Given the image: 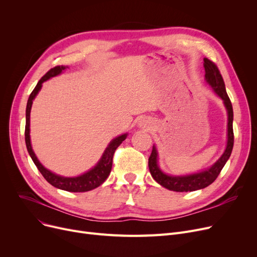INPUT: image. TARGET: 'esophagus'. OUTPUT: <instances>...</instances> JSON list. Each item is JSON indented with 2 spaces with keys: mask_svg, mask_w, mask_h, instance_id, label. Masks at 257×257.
I'll return each instance as SVG.
<instances>
[{
  "mask_svg": "<svg viewBox=\"0 0 257 257\" xmlns=\"http://www.w3.org/2000/svg\"><path fill=\"white\" fill-rule=\"evenodd\" d=\"M149 126V121L148 120H143V121H141V127H144V128H146V127H148Z\"/></svg>",
  "mask_w": 257,
  "mask_h": 257,
  "instance_id": "1",
  "label": "esophagus"
}]
</instances>
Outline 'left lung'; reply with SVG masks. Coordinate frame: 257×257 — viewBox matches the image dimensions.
I'll list each match as a JSON object with an SVG mask.
<instances>
[{
    "label": "left lung",
    "instance_id": "left-lung-1",
    "mask_svg": "<svg viewBox=\"0 0 257 257\" xmlns=\"http://www.w3.org/2000/svg\"><path fill=\"white\" fill-rule=\"evenodd\" d=\"M204 69H205V80L206 82L212 87L213 91L223 100L224 105L227 109L228 113V130H227V146L222 156L218 159L217 163L211 166L209 169L202 171L200 173L185 175V176H172V175H167L161 171L157 164V150L156 147L153 146L152 153L149 157V170L154 180L159 183L161 186H164L170 191L174 192H194L197 190H201L208 185H210L221 173L224 168L227 160L229 159L232 152L233 148V109L232 104L229 99L226 92L225 83L223 77L212 61L207 58H204Z\"/></svg>",
    "mask_w": 257,
    "mask_h": 257
}]
</instances>
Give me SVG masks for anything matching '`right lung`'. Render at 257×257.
Listing matches in <instances>:
<instances>
[{
  "mask_svg": "<svg viewBox=\"0 0 257 257\" xmlns=\"http://www.w3.org/2000/svg\"><path fill=\"white\" fill-rule=\"evenodd\" d=\"M67 69V66L64 65H57L55 67L51 69L44 77H42L38 81V83L36 84L35 88L31 92L30 97L28 99V103H27V108H26V127H25V141H26V146H27V150H28L34 165L38 169V171L42 173L44 178L53 186H55L59 190H63L66 192H72V193H83V192H88L93 190L98 186H100L106 179L109 176V174L111 172L112 168V157L113 154L116 150V148L123 143L126 138H127V133L121 134V136L115 138L110 142V144L108 145L106 148V150L104 151L101 159L99 160V163L94 166L91 170L88 172L80 175L78 177H63L59 176V175H56L52 173L51 171L47 170L42 164L39 163V160L37 159L35 153L33 152L32 146H31V141H30V112H31V107L33 100L35 99L36 94L40 90L43 86V83L48 79L55 77L59 74L62 73Z\"/></svg>",
  "mask_w": 257,
  "mask_h": 257,
  "instance_id": "obj_1",
  "label": "right lung"
}]
</instances>
